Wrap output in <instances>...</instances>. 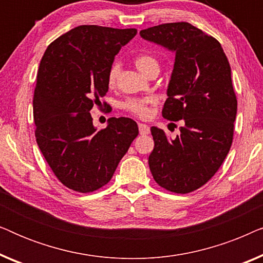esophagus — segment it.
Here are the masks:
<instances>
[{
    "label": "esophagus",
    "mask_w": 263,
    "mask_h": 263,
    "mask_svg": "<svg viewBox=\"0 0 263 263\" xmlns=\"http://www.w3.org/2000/svg\"><path fill=\"white\" fill-rule=\"evenodd\" d=\"M139 130L141 135H147L151 133V128H149V125H147V124L139 123Z\"/></svg>",
    "instance_id": "34e87169"
}]
</instances>
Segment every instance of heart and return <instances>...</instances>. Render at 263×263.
Instances as JSON below:
<instances>
[{"instance_id": "b5f03b06", "label": "heart", "mask_w": 263, "mask_h": 263, "mask_svg": "<svg viewBox=\"0 0 263 263\" xmlns=\"http://www.w3.org/2000/svg\"><path fill=\"white\" fill-rule=\"evenodd\" d=\"M135 64L139 68L141 73L146 74L151 68L154 66H158L157 60L149 55H141L135 59ZM120 71V66L118 63H115L109 71V84L112 85L116 81V78ZM154 103V99L151 97H146V98H130L125 100L123 103V107L129 112H132L135 116H139L141 118H145L149 115V105Z\"/></svg>"}]
</instances>
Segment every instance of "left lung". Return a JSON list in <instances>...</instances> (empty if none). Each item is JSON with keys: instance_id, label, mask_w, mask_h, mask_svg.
<instances>
[{"instance_id": "1", "label": "left lung", "mask_w": 263, "mask_h": 263, "mask_svg": "<svg viewBox=\"0 0 263 263\" xmlns=\"http://www.w3.org/2000/svg\"><path fill=\"white\" fill-rule=\"evenodd\" d=\"M140 35L175 53L161 114L170 121L183 120L175 139L151 128V172L172 193L194 192L213 177L231 147L237 115L231 67L220 43L192 24L158 25Z\"/></svg>"}]
</instances>
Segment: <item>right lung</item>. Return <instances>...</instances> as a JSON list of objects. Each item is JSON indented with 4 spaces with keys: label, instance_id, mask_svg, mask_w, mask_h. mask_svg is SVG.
Here are the masks:
<instances>
[{
    "label": "right lung",
    "instance_id": "1",
    "mask_svg": "<svg viewBox=\"0 0 263 263\" xmlns=\"http://www.w3.org/2000/svg\"><path fill=\"white\" fill-rule=\"evenodd\" d=\"M135 28L82 25L48 46L33 97L35 138L53 174L67 188L91 193L110 181L139 128L128 117L93 125L91 109L109 89L115 56Z\"/></svg>",
    "mask_w": 263,
    "mask_h": 263
}]
</instances>
